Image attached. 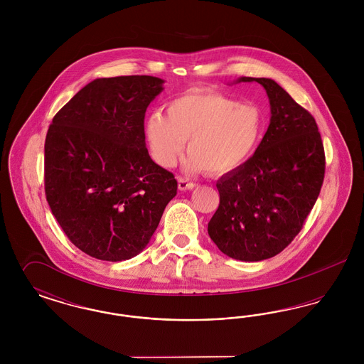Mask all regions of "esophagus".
Instances as JSON below:
<instances>
[{"label":"esophagus","mask_w":364,"mask_h":364,"mask_svg":"<svg viewBox=\"0 0 364 364\" xmlns=\"http://www.w3.org/2000/svg\"><path fill=\"white\" fill-rule=\"evenodd\" d=\"M177 183H178V190L180 191L192 190V188L195 187L193 183H191V181H188V180L184 178V177H178V178H177Z\"/></svg>","instance_id":"obj_1"}]
</instances>
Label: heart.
Returning a JSON list of instances; mask_svg holds the SVG:
<instances>
[{
    "label": "heart",
    "instance_id": "heart-1",
    "mask_svg": "<svg viewBox=\"0 0 364 364\" xmlns=\"http://www.w3.org/2000/svg\"><path fill=\"white\" fill-rule=\"evenodd\" d=\"M263 132L257 105L237 102L211 90H191L166 105V116L151 114L144 134L156 162L173 166L188 138L187 168L205 173L236 171L255 151Z\"/></svg>",
    "mask_w": 364,
    "mask_h": 364
}]
</instances>
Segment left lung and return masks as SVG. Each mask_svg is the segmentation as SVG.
Wrapping results in <instances>:
<instances>
[{
  "instance_id": "left-lung-1",
  "label": "left lung",
  "mask_w": 364,
  "mask_h": 364,
  "mask_svg": "<svg viewBox=\"0 0 364 364\" xmlns=\"http://www.w3.org/2000/svg\"><path fill=\"white\" fill-rule=\"evenodd\" d=\"M258 82L270 101V124L240 168L217 181L220 206L208 236L228 257L269 259L288 247L310 214L325 177V150L311 113L272 79Z\"/></svg>"
}]
</instances>
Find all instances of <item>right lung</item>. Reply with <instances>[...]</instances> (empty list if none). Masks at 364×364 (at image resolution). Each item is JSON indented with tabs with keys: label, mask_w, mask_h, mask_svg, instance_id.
<instances>
[{
	"label": "right lung",
	"mask_w": 364,
	"mask_h": 364,
	"mask_svg": "<svg viewBox=\"0 0 364 364\" xmlns=\"http://www.w3.org/2000/svg\"><path fill=\"white\" fill-rule=\"evenodd\" d=\"M154 76L95 79L53 117L45 141V193L79 250L131 259L149 244L177 193L173 173L144 141L146 109L164 90Z\"/></svg>",
	"instance_id": "1"
}]
</instances>
